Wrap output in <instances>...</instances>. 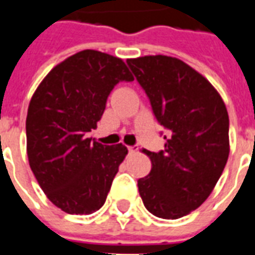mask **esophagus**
Here are the masks:
<instances>
[{"mask_svg":"<svg viewBox=\"0 0 255 255\" xmlns=\"http://www.w3.org/2000/svg\"><path fill=\"white\" fill-rule=\"evenodd\" d=\"M136 150H138V146H128V153H131V154L135 153Z\"/></svg>","mask_w":255,"mask_h":255,"instance_id":"1","label":"esophagus"}]
</instances>
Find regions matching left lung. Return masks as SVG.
I'll use <instances>...</instances> for the list:
<instances>
[{"label": "left lung", "instance_id": "left-lung-1", "mask_svg": "<svg viewBox=\"0 0 255 255\" xmlns=\"http://www.w3.org/2000/svg\"><path fill=\"white\" fill-rule=\"evenodd\" d=\"M149 97L157 122L168 129L165 149L144 153L151 171L138 180L143 205L166 220L199 208L213 191L230 154V119L220 94L182 60L144 56L127 60Z\"/></svg>", "mask_w": 255, "mask_h": 255}]
</instances>
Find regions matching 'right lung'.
<instances>
[{
  "mask_svg": "<svg viewBox=\"0 0 255 255\" xmlns=\"http://www.w3.org/2000/svg\"><path fill=\"white\" fill-rule=\"evenodd\" d=\"M123 60L83 50L53 68L31 98L27 155L39 186L57 208L90 214L102 208L128 150L87 138L120 82H132Z\"/></svg>",
  "mask_w": 255,
  "mask_h": 255,
  "instance_id": "right-lung-1",
  "label": "right lung"
}]
</instances>
